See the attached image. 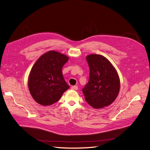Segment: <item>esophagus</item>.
<instances>
[{"label": "esophagus", "instance_id": "1", "mask_svg": "<svg viewBox=\"0 0 150 150\" xmlns=\"http://www.w3.org/2000/svg\"><path fill=\"white\" fill-rule=\"evenodd\" d=\"M78 86H71V89H73V90H77L78 89Z\"/></svg>", "mask_w": 150, "mask_h": 150}]
</instances>
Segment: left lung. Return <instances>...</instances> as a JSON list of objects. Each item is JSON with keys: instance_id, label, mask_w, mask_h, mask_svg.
Here are the masks:
<instances>
[{"instance_id": "8db88e82", "label": "left lung", "mask_w": 150, "mask_h": 150, "mask_svg": "<svg viewBox=\"0 0 150 150\" xmlns=\"http://www.w3.org/2000/svg\"><path fill=\"white\" fill-rule=\"evenodd\" d=\"M86 60L89 67V78L82 89L86 101L96 109L110 105L120 88L115 68L108 59L99 54H90Z\"/></svg>"}]
</instances>
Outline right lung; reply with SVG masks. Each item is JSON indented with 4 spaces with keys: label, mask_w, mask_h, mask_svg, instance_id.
<instances>
[{
    "label": "right lung",
    "mask_w": 150,
    "mask_h": 150,
    "mask_svg": "<svg viewBox=\"0 0 150 150\" xmlns=\"http://www.w3.org/2000/svg\"><path fill=\"white\" fill-rule=\"evenodd\" d=\"M67 61V56L51 51L35 62L29 76L28 86L32 97L38 103L51 105L69 88L62 73V68Z\"/></svg>",
    "instance_id": "right-lung-1"
}]
</instances>
